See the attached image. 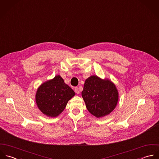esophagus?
Returning a JSON list of instances; mask_svg holds the SVG:
<instances>
[{"mask_svg": "<svg viewBox=\"0 0 159 159\" xmlns=\"http://www.w3.org/2000/svg\"><path fill=\"white\" fill-rule=\"evenodd\" d=\"M75 91L77 94H80V88H78V87H75Z\"/></svg>", "mask_w": 159, "mask_h": 159, "instance_id": "1", "label": "esophagus"}]
</instances>
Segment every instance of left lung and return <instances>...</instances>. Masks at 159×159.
<instances>
[{
	"mask_svg": "<svg viewBox=\"0 0 159 159\" xmlns=\"http://www.w3.org/2000/svg\"><path fill=\"white\" fill-rule=\"evenodd\" d=\"M81 95L88 111L98 118L112 111L118 99V93L114 84L97 76H91L85 81Z\"/></svg>",
	"mask_w": 159,
	"mask_h": 159,
	"instance_id": "8db88e82",
	"label": "left lung"
}]
</instances>
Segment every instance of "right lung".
<instances>
[{
	"mask_svg": "<svg viewBox=\"0 0 159 159\" xmlns=\"http://www.w3.org/2000/svg\"><path fill=\"white\" fill-rule=\"evenodd\" d=\"M73 90L64 83L59 75L41 84L36 101L39 110L48 116H58L65 109L68 101L75 96Z\"/></svg>",
	"mask_w": 159,
	"mask_h": 159,
	"instance_id": "1",
	"label": "right lung"
}]
</instances>
